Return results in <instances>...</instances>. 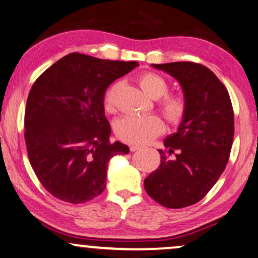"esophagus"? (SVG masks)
Wrapping results in <instances>:
<instances>
[{
    "label": "esophagus",
    "mask_w": 258,
    "mask_h": 258,
    "mask_svg": "<svg viewBox=\"0 0 258 258\" xmlns=\"http://www.w3.org/2000/svg\"><path fill=\"white\" fill-rule=\"evenodd\" d=\"M142 148H140V146H138V145H131L130 146V150H131L132 152H135V151H138V150H140Z\"/></svg>",
    "instance_id": "1"
}]
</instances>
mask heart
<instances>
[{
    "label": "heart",
    "instance_id": "b5f03b06",
    "mask_svg": "<svg viewBox=\"0 0 258 258\" xmlns=\"http://www.w3.org/2000/svg\"><path fill=\"white\" fill-rule=\"evenodd\" d=\"M142 89L153 99H159V108L169 122L178 123L184 118L187 103L183 96L165 95L168 93V82L155 73H144L138 77ZM120 83L115 82L108 87L103 96V105L107 112L113 113L116 106V94ZM164 125L161 118L155 114L151 115H126L115 123V133L120 139L130 144L143 145L150 142L159 133Z\"/></svg>",
    "mask_w": 258,
    "mask_h": 258
}]
</instances>
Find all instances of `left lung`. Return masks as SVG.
<instances>
[{
  "mask_svg": "<svg viewBox=\"0 0 258 258\" xmlns=\"http://www.w3.org/2000/svg\"><path fill=\"white\" fill-rule=\"evenodd\" d=\"M178 81L187 103L177 132L164 139L161 165L144 181L146 193L162 206L197 204L216 184L229 162L234 135L226 88L208 68L193 61L152 64Z\"/></svg>",
  "mask_w": 258,
  "mask_h": 258,
  "instance_id": "obj_1",
  "label": "left lung"
}]
</instances>
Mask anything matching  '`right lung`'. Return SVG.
I'll return each mask as SVG.
<instances>
[{"label": "right lung", "mask_w": 258, "mask_h": 258, "mask_svg": "<svg viewBox=\"0 0 258 258\" xmlns=\"http://www.w3.org/2000/svg\"><path fill=\"white\" fill-rule=\"evenodd\" d=\"M137 61L68 54L45 70L28 94L25 140L38 180L54 198L83 204L106 188L110 158L128 146L110 143L103 96Z\"/></svg>", "instance_id": "1"}]
</instances>
